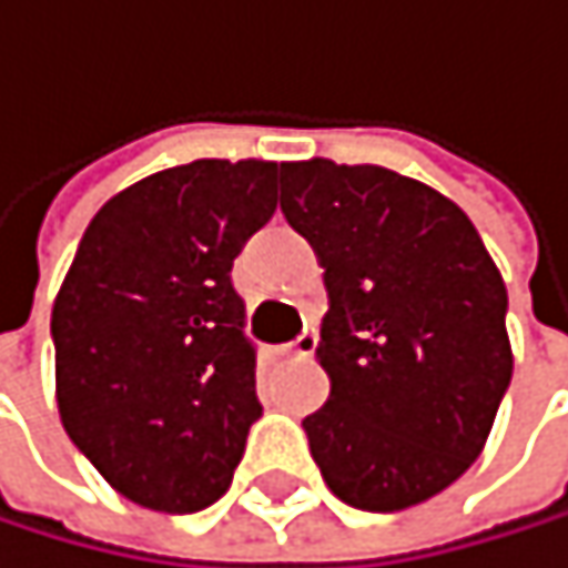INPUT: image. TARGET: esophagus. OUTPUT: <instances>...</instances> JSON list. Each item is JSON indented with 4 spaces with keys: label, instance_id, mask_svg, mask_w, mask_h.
Listing matches in <instances>:
<instances>
[{
    "label": "esophagus",
    "instance_id": "34e87169",
    "mask_svg": "<svg viewBox=\"0 0 568 568\" xmlns=\"http://www.w3.org/2000/svg\"><path fill=\"white\" fill-rule=\"evenodd\" d=\"M318 348V332L315 328H304L294 342L281 345V355H311Z\"/></svg>",
    "mask_w": 568,
    "mask_h": 568
}]
</instances>
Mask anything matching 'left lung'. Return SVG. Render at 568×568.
<instances>
[{"label": "left lung", "mask_w": 568, "mask_h": 568, "mask_svg": "<svg viewBox=\"0 0 568 568\" xmlns=\"http://www.w3.org/2000/svg\"><path fill=\"white\" fill-rule=\"evenodd\" d=\"M281 210L328 287V403L311 457L352 508L399 511L477 460L511 383L508 291L474 223L416 179L328 159L281 165Z\"/></svg>", "instance_id": "8db88e82"}]
</instances>
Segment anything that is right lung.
<instances>
[{
  "label": "right lung",
  "mask_w": 568,
  "mask_h": 568,
  "mask_svg": "<svg viewBox=\"0 0 568 568\" xmlns=\"http://www.w3.org/2000/svg\"><path fill=\"white\" fill-rule=\"evenodd\" d=\"M274 162L200 159L118 192L57 294V403L128 501L189 515L226 495L264 406L233 261L277 210Z\"/></svg>",
  "instance_id": "1"
}]
</instances>
